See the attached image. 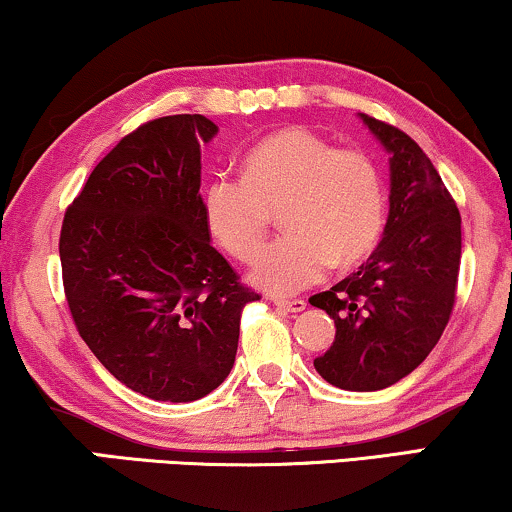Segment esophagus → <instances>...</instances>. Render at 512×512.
<instances>
[{
    "label": "esophagus",
    "instance_id": "obj_1",
    "mask_svg": "<svg viewBox=\"0 0 512 512\" xmlns=\"http://www.w3.org/2000/svg\"><path fill=\"white\" fill-rule=\"evenodd\" d=\"M275 305L279 307V310H284V312H291V314H298V312H303L305 307H307V303L305 300H300V298H293V300H275Z\"/></svg>",
    "mask_w": 512,
    "mask_h": 512
}]
</instances>
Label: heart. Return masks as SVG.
Instances as JSON below:
<instances>
[{"label": "heart", "instance_id": "1", "mask_svg": "<svg viewBox=\"0 0 512 512\" xmlns=\"http://www.w3.org/2000/svg\"><path fill=\"white\" fill-rule=\"evenodd\" d=\"M277 212L289 233L258 258L251 279L289 296L319 282L331 265L349 268L377 247L387 216L380 167L366 151L284 128L251 146L242 179L219 174L202 191L209 235L242 263L263 249Z\"/></svg>", "mask_w": 512, "mask_h": 512}]
</instances>
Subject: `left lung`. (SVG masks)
Returning a JSON list of instances; mask_svg holds the SVG:
<instances>
[{
    "label": "left lung",
    "instance_id": "1",
    "mask_svg": "<svg viewBox=\"0 0 512 512\" xmlns=\"http://www.w3.org/2000/svg\"><path fill=\"white\" fill-rule=\"evenodd\" d=\"M389 151L384 237L359 270L310 298L335 321L314 368L333 387L377 391L410 375L443 335L457 300L461 214L415 139L361 114Z\"/></svg>",
    "mask_w": 512,
    "mask_h": 512
}]
</instances>
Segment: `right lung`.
Returning a JSON list of instances; mask_svg holds the SVG:
<instances>
[{"label":"right lung","mask_w":512,"mask_h":512,"mask_svg":"<svg viewBox=\"0 0 512 512\" xmlns=\"http://www.w3.org/2000/svg\"><path fill=\"white\" fill-rule=\"evenodd\" d=\"M200 114L139 125L104 156L67 207L62 286L97 361L137 394L188 403L226 380L242 310L256 291L209 244Z\"/></svg>","instance_id":"add662e5"}]
</instances>
